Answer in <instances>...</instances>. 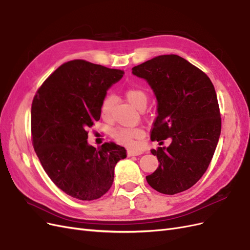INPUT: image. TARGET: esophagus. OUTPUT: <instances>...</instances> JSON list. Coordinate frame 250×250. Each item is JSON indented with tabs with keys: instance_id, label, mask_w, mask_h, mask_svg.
<instances>
[{
	"instance_id": "1",
	"label": "esophagus",
	"mask_w": 250,
	"mask_h": 250,
	"mask_svg": "<svg viewBox=\"0 0 250 250\" xmlns=\"http://www.w3.org/2000/svg\"><path fill=\"white\" fill-rule=\"evenodd\" d=\"M142 153H143V151H140V150H132V149L127 150L128 156H137V155H141Z\"/></svg>"
}]
</instances>
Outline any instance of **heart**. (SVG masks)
Here are the masks:
<instances>
[{
    "label": "heart",
    "mask_w": 250,
    "mask_h": 250,
    "mask_svg": "<svg viewBox=\"0 0 250 250\" xmlns=\"http://www.w3.org/2000/svg\"><path fill=\"white\" fill-rule=\"evenodd\" d=\"M126 99L129 101L133 106L137 108L145 107L147 103L148 96L146 90L140 86H129L125 90ZM113 98L111 96H106L101 103V117L104 120H109L112 115ZM110 135L120 144L126 146H133L137 141L144 137V131L139 127H116L110 131Z\"/></svg>",
    "instance_id": "b5f03b06"
}]
</instances>
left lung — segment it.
Listing matches in <instances>:
<instances>
[{"mask_svg": "<svg viewBox=\"0 0 250 250\" xmlns=\"http://www.w3.org/2000/svg\"><path fill=\"white\" fill-rule=\"evenodd\" d=\"M146 79L158 102L151 141L172 140L151 150L160 162L146 176L155 191L174 195L193 187L213 158L221 132L215 87L208 75L178 55H161L132 67Z\"/></svg>", "mask_w": 250, "mask_h": 250, "instance_id": "left-lung-1", "label": "left lung"}]
</instances>
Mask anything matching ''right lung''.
Instances as JSON below:
<instances>
[{
    "label": "right lung",
    "instance_id": "right-lung-1",
    "mask_svg": "<svg viewBox=\"0 0 250 250\" xmlns=\"http://www.w3.org/2000/svg\"><path fill=\"white\" fill-rule=\"evenodd\" d=\"M121 70L86 60L64 62L37 89L31 106V139L48 176L60 190L80 200L106 193L117 163L126 150L113 142L96 149L87 144L88 128L100 120L108 87Z\"/></svg>",
    "mask_w": 250,
    "mask_h": 250
}]
</instances>
